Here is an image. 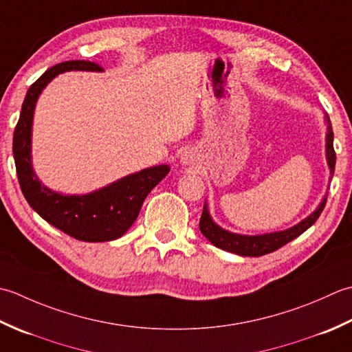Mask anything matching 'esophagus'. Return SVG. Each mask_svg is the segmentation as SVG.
Listing matches in <instances>:
<instances>
[{
    "instance_id": "34e87169",
    "label": "esophagus",
    "mask_w": 352,
    "mask_h": 352,
    "mask_svg": "<svg viewBox=\"0 0 352 352\" xmlns=\"http://www.w3.org/2000/svg\"><path fill=\"white\" fill-rule=\"evenodd\" d=\"M185 160H186V156H185V157H184V161H185Z\"/></svg>"
}]
</instances>
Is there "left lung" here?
Masks as SVG:
<instances>
[{"label":"left lung","mask_w":352,"mask_h":352,"mask_svg":"<svg viewBox=\"0 0 352 352\" xmlns=\"http://www.w3.org/2000/svg\"><path fill=\"white\" fill-rule=\"evenodd\" d=\"M327 124L328 126H327L325 152H327L329 173H331V177H333L334 167H336V152L333 147V129L328 117H327ZM325 204H327V196L316 208V211L311 212L310 216L304 219L302 221H299L298 225L285 229V231L270 232V234H263V235H240V234L226 231V229L220 228L217 223H214L210 216V211H208V206L205 204L199 228H200V232H202L216 248H220L223 250H228V252H232L241 256H261V255L274 252V250L279 248H283L284 245H287V243L295 240L296 236L305 232L307 229L319 219L320 212L324 211Z\"/></svg>","instance_id":"1"}]
</instances>
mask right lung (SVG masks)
<instances>
[{
	"instance_id": "obj_1",
	"label": "right lung",
	"mask_w": 352,
	"mask_h": 352,
	"mask_svg": "<svg viewBox=\"0 0 352 352\" xmlns=\"http://www.w3.org/2000/svg\"><path fill=\"white\" fill-rule=\"evenodd\" d=\"M103 71L89 60H68L48 68L27 91L18 124L13 132V157L23 195L50 225L80 241L117 240L133 225L147 195L170 171L156 166L121 177L120 181L83 196H65L39 182L32 167V124L34 106L42 89L65 71Z\"/></svg>"
}]
</instances>
